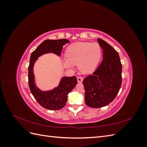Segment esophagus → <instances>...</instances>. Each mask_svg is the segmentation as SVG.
<instances>
[{"label": "esophagus", "mask_w": 147, "mask_h": 147, "mask_svg": "<svg viewBox=\"0 0 147 147\" xmlns=\"http://www.w3.org/2000/svg\"><path fill=\"white\" fill-rule=\"evenodd\" d=\"M83 80V78L82 77H79L77 78V81H78V82H79V83L82 82Z\"/></svg>", "instance_id": "esophagus-1"}]
</instances>
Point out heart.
Instances as JSON below:
<instances>
[{
	"mask_svg": "<svg viewBox=\"0 0 147 147\" xmlns=\"http://www.w3.org/2000/svg\"><path fill=\"white\" fill-rule=\"evenodd\" d=\"M101 56L102 49L99 43L77 42L67 48L66 59L62 60V63L67 69H72L74 65H77L80 72L88 74L95 70Z\"/></svg>",
	"mask_w": 147,
	"mask_h": 147,
	"instance_id": "1",
	"label": "heart"
}]
</instances>
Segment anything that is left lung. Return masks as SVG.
I'll return each mask as SVG.
<instances>
[{"label": "left lung", "instance_id": "1", "mask_svg": "<svg viewBox=\"0 0 147 147\" xmlns=\"http://www.w3.org/2000/svg\"><path fill=\"white\" fill-rule=\"evenodd\" d=\"M103 51V59L92 75L83 80L84 101L92 108H100L112 102L122 82V65L118 53L103 40L97 38Z\"/></svg>", "mask_w": 147, "mask_h": 147}]
</instances>
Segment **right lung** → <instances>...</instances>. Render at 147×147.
I'll return each instance as SVG.
<instances>
[{
  "label": "right lung",
  "mask_w": 147,
  "mask_h": 147,
  "mask_svg": "<svg viewBox=\"0 0 147 147\" xmlns=\"http://www.w3.org/2000/svg\"><path fill=\"white\" fill-rule=\"evenodd\" d=\"M70 42L67 39L46 40L32 53L28 67L29 86L32 94L38 103L43 107L50 110L63 109L67 101V95L77 84L75 76L62 77L58 86L52 90L42 91L35 82L34 66L35 63L41 56L53 53L60 56L63 46Z\"/></svg>",
  "instance_id": "right-lung-1"
}]
</instances>
